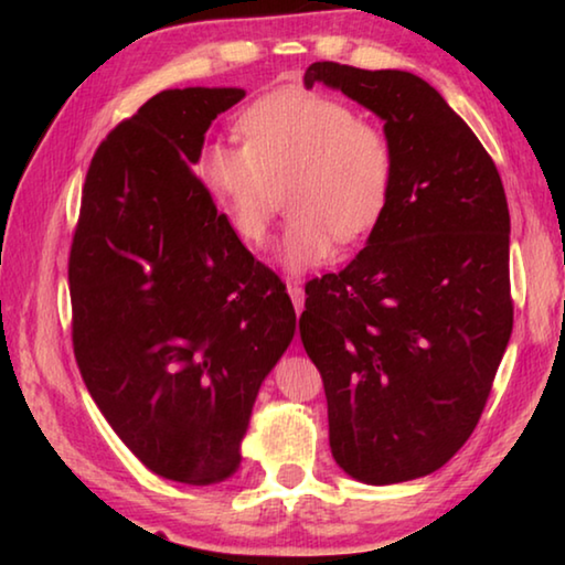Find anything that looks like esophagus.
<instances>
[{
  "mask_svg": "<svg viewBox=\"0 0 565 565\" xmlns=\"http://www.w3.org/2000/svg\"><path fill=\"white\" fill-rule=\"evenodd\" d=\"M289 296H291V301H294V309H296V313H301V309H303V289L299 284H289Z\"/></svg>",
  "mask_w": 565,
  "mask_h": 565,
  "instance_id": "obj_1",
  "label": "esophagus"
}]
</instances>
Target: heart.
Segmentation results:
<instances>
[{
	"label": "heart",
	"instance_id": "heart-1",
	"mask_svg": "<svg viewBox=\"0 0 565 565\" xmlns=\"http://www.w3.org/2000/svg\"><path fill=\"white\" fill-rule=\"evenodd\" d=\"M242 134L244 145H209L199 169L248 246L269 242L284 194L294 216L281 259L294 271L331 259L337 238L359 242L384 216L396 151L349 104L313 92L274 94L244 114Z\"/></svg>",
	"mask_w": 565,
	"mask_h": 565
}]
</instances>
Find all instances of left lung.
Segmentation results:
<instances>
[{"instance_id":"left-lung-1","label":"left lung","mask_w":565,"mask_h":565,"mask_svg":"<svg viewBox=\"0 0 565 565\" xmlns=\"http://www.w3.org/2000/svg\"><path fill=\"white\" fill-rule=\"evenodd\" d=\"M317 82L386 121L396 179L366 248L306 281L301 343L337 463L411 481L473 434L511 339L509 204L489 151L420 76L313 62L303 84Z\"/></svg>"}]
</instances>
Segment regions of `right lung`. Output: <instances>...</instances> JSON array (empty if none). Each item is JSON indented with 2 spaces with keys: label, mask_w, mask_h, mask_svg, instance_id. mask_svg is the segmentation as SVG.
I'll return each mask as SVG.
<instances>
[{
  "label": "right lung",
  "mask_w": 565,
  "mask_h": 565,
  "mask_svg": "<svg viewBox=\"0 0 565 565\" xmlns=\"http://www.w3.org/2000/svg\"><path fill=\"white\" fill-rule=\"evenodd\" d=\"M244 89L159 92L94 151L70 252L72 347L94 404L154 471H236L262 381L296 329L286 284L194 174Z\"/></svg>",
  "instance_id": "add662e5"
}]
</instances>
